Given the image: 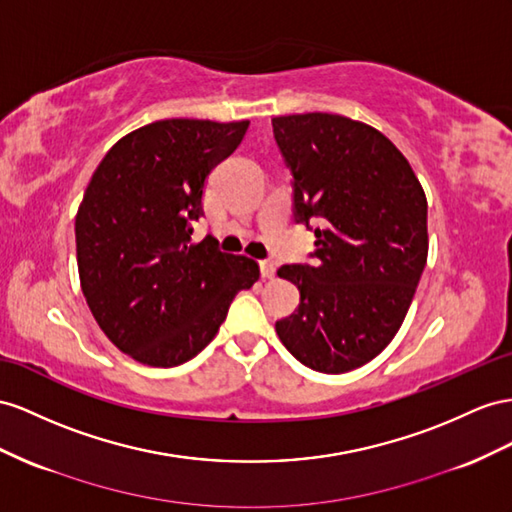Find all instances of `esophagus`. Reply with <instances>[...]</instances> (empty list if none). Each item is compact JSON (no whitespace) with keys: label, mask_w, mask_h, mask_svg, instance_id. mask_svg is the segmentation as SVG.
I'll use <instances>...</instances> for the list:
<instances>
[{"label":"esophagus","mask_w":512,"mask_h":512,"mask_svg":"<svg viewBox=\"0 0 512 512\" xmlns=\"http://www.w3.org/2000/svg\"><path fill=\"white\" fill-rule=\"evenodd\" d=\"M259 268H261V277L264 279H274V274H277V264H274L272 259L261 261Z\"/></svg>","instance_id":"34e87169"}]
</instances>
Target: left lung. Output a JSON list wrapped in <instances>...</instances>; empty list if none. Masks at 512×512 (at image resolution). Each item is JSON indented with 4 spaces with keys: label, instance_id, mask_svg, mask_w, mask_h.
<instances>
[{
    "label": "left lung",
    "instance_id": "8db88e82",
    "mask_svg": "<svg viewBox=\"0 0 512 512\" xmlns=\"http://www.w3.org/2000/svg\"><path fill=\"white\" fill-rule=\"evenodd\" d=\"M272 131L292 173L294 220L316 233L313 264L277 272L298 287L300 305L274 329L311 370H357L381 355L411 307L428 257L426 194L370 125L309 112L277 116Z\"/></svg>",
    "mask_w": 512,
    "mask_h": 512
}]
</instances>
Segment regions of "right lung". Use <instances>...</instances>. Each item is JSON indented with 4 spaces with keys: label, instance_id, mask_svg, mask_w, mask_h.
<instances>
[{
    "label": "right lung",
    "instance_id": "add662e5",
    "mask_svg": "<svg viewBox=\"0 0 512 512\" xmlns=\"http://www.w3.org/2000/svg\"><path fill=\"white\" fill-rule=\"evenodd\" d=\"M248 121L168 119L121 138L97 166L75 218L82 292L125 355L175 368L212 342L231 300L259 266L192 242L209 173L242 142Z\"/></svg>",
    "mask_w": 512,
    "mask_h": 512
}]
</instances>
